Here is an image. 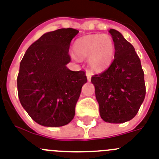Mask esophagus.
Returning a JSON list of instances; mask_svg holds the SVG:
<instances>
[{
	"label": "esophagus",
	"mask_w": 159,
	"mask_h": 159,
	"mask_svg": "<svg viewBox=\"0 0 159 159\" xmlns=\"http://www.w3.org/2000/svg\"><path fill=\"white\" fill-rule=\"evenodd\" d=\"M86 77H87L88 81H90L91 80V74L89 73H86Z\"/></svg>",
	"instance_id": "1"
}]
</instances>
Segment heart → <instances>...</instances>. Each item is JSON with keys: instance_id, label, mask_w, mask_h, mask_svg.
<instances>
[{"instance_id": "heart-1", "label": "heart", "mask_w": 159, "mask_h": 159, "mask_svg": "<svg viewBox=\"0 0 159 159\" xmlns=\"http://www.w3.org/2000/svg\"><path fill=\"white\" fill-rule=\"evenodd\" d=\"M74 53L78 58H88L93 71H101L111 63L114 56V44L108 34H93L78 38L74 45Z\"/></svg>"}]
</instances>
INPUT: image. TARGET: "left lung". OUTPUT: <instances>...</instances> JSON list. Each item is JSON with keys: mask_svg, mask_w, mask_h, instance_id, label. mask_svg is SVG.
<instances>
[{"mask_svg": "<svg viewBox=\"0 0 159 159\" xmlns=\"http://www.w3.org/2000/svg\"><path fill=\"white\" fill-rule=\"evenodd\" d=\"M114 43V59L108 69L91 78L103 121L123 123L137 114L146 95L144 72L134 46L122 34L109 30Z\"/></svg>", "mask_w": 159, "mask_h": 159, "instance_id": "obj_1", "label": "left lung"}]
</instances>
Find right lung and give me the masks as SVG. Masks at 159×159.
I'll return each mask as SVG.
<instances>
[{
	"instance_id": "1",
	"label": "right lung",
	"mask_w": 159,
	"mask_h": 159,
	"mask_svg": "<svg viewBox=\"0 0 159 159\" xmlns=\"http://www.w3.org/2000/svg\"><path fill=\"white\" fill-rule=\"evenodd\" d=\"M79 33L72 28L48 32L32 44L20 63L17 91L20 102L34 121L48 127L67 125L75 115L84 71H72L70 42Z\"/></svg>"
}]
</instances>
